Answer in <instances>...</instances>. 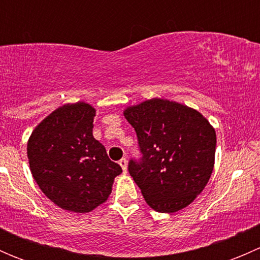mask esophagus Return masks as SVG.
Masks as SVG:
<instances>
[{"instance_id": "obj_1", "label": "esophagus", "mask_w": 260, "mask_h": 260, "mask_svg": "<svg viewBox=\"0 0 260 260\" xmlns=\"http://www.w3.org/2000/svg\"><path fill=\"white\" fill-rule=\"evenodd\" d=\"M119 165H120V167H122L123 172H124V174H127V159L122 158L119 161Z\"/></svg>"}]
</instances>
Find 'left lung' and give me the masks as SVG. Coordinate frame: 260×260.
Instances as JSON below:
<instances>
[{
	"instance_id": "obj_1",
	"label": "left lung",
	"mask_w": 260,
	"mask_h": 260,
	"mask_svg": "<svg viewBox=\"0 0 260 260\" xmlns=\"http://www.w3.org/2000/svg\"><path fill=\"white\" fill-rule=\"evenodd\" d=\"M137 133L140 159L128 171L146 203L158 212L190 205L214 169L216 133L203 114L167 99H149L124 111Z\"/></svg>"
}]
</instances>
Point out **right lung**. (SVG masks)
I'll return each instance as SVG.
<instances>
[{
  "label": "right lung",
  "mask_w": 260,
  "mask_h": 260,
  "mask_svg": "<svg viewBox=\"0 0 260 260\" xmlns=\"http://www.w3.org/2000/svg\"><path fill=\"white\" fill-rule=\"evenodd\" d=\"M95 109L79 102L48 115L31 133L27 157L39 187L59 208L89 212L112 192L122 169L93 137Z\"/></svg>",
  "instance_id": "1"
}]
</instances>
